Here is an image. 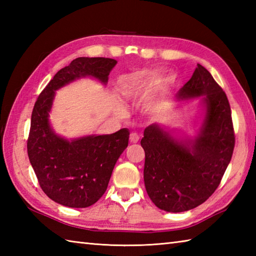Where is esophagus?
<instances>
[{
	"label": "esophagus",
	"instance_id": "esophagus-1",
	"mask_svg": "<svg viewBox=\"0 0 256 256\" xmlns=\"http://www.w3.org/2000/svg\"><path fill=\"white\" fill-rule=\"evenodd\" d=\"M140 140V136L138 133H131V135H130V142L131 143H138Z\"/></svg>",
	"mask_w": 256,
	"mask_h": 256
}]
</instances>
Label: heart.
I'll return each mask as SVG.
<instances>
[{
  "label": "heart",
  "instance_id": "b5f03b06",
  "mask_svg": "<svg viewBox=\"0 0 256 256\" xmlns=\"http://www.w3.org/2000/svg\"><path fill=\"white\" fill-rule=\"evenodd\" d=\"M153 74H132L128 76V77L124 78L121 81V84H120V92L121 94L125 98H131L132 96H134L136 92L138 91V89L142 86L143 81L145 79H150ZM148 110L150 112H156L157 108H158V106L156 103H150V104L146 106Z\"/></svg>",
  "mask_w": 256,
  "mask_h": 256
}]
</instances>
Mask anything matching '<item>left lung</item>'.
Segmentation results:
<instances>
[{
    "label": "left lung",
    "mask_w": 256,
    "mask_h": 256,
    "mask_svg": "<svg viewBox=\"0 0 256 256\" xmlns=\"http://www.w3.org/2000/svg\"><path fill=\"white\" fill-rule=\"evenodd\" d=\"M201 122L194 136H178L160 123L148 125L144 184L156 206L182 212L204 204L214 192L231 160L236 138L228 98L200 64L176 94L177 101L199 99Z\"/></svg>",
    "instance_id": "left-lung-1"
}]
</instances>
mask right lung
<instances>
[{
    "label": "right lung",
    "mask_w": 256,
    "mask_h": 256,
    "mask_svg": "<svg viewBox=\"0 0 256 256\" xmlns=\"http://www.w3.org/2000/svg\"><path fill=\"white\" fill-rule=\"evenodd\" d=\"M116 64L111 58H76L55 74L32 108L28 158L42 192L59 204L86 208L102 197L116 160L128 148L130 132L121 128L112 134H90L72 140L60 136L50 121L56 91L86 77L106 86Z\"/></svg>",
    "instance_id": "right-lung-1"
}]
</instances>
